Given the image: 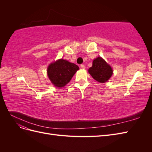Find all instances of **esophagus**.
Instances as JSON below:
<instances>
[{"mask_svg": "<svg viewBox=\"0 0 152 152\" xmlns=\"http://www.w3.org/2000/svg\"><path fill=\"white\" fill-rule=\"evenodd\" d=\"M80 68H82V69H84V68H86V66L84 65H80Z\"/></svg>", "mask_w": 152, "mask_h": 152, "instance_id": "esophagus-1", "label": "esophagus"}]
</instances>
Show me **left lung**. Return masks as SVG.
I'll list each match as a JSON object with an SVG mask.
<instances>
[{
  "mask_svg": "<svg viewBox=\"0 0 152 152\" xmlns=\"http://www.w3.org/2000/svg\"><path fill=\"white\" fill-rule=\"evenodd\" d=\"M88 72L94 80L101 83L107 82L113 74L111 66L101 57L94 59L93 66Z\"/></svg>",
  "mask_w": 152,
  "mask_h": 152,
  "instance_id": "obj_1",
  "label": "left lung"
}]
</instances>
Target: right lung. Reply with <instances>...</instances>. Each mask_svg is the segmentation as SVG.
Segmentation results:
<instances>
[{
    "label": "right lung",
    "mask_w": 152,
    "mask_h": 152,
    "mask_svg": "<svg viewBox=\"0 0 152 152\" xmlns=\"http://www.w3.org/2000/svg\"><path fill=\"white\" fill-rule=\"evenodd\" d=\"M79 69L75 64L61 59L50 64L48 68V75L55 86L62 87L70 81Z\"/></svg>",
    "instance_id": "add662e5"
}]
</instances>
